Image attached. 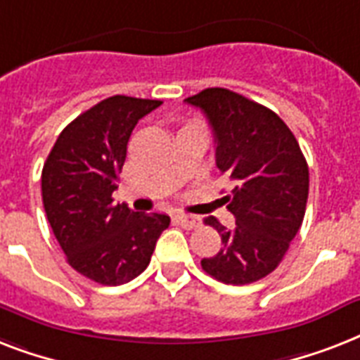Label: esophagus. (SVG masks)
<instances>
[{
  "instance_id": "1",
  "label": "esophagus",
  "mask_w": 360,
  "mask_h": 360,
  "mask_svg": "<svg viewBox=\"0 0 360 360\" xmlns=\"http://www.w3.org/2000/svg\"><path fill=\"white\" fill-rule=\"evenodd\" d=\"M176 221L184 229H195V226L200 225V219L197 215H189V214H176Z\"/></svg>"
}]
</instances>
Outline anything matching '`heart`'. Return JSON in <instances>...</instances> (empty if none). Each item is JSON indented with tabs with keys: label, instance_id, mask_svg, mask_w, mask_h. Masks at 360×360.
<instances>
[{
	"label": "heart",
	"instance_id": "heart-1",
	"mask_svg": "<svg viewBox=\"0 0 360 360\" xmlns=\"http://www.w3.org/2000/svg\"><path fill=\"white\" fill-rule=\"evenodd\" d=\"M189 124H202V122H200V120H197V119H193V120H189L186 126H189Z\"/></svg>",
	"mask_w": 360,
	"mask_h": 360
}]
</instances>
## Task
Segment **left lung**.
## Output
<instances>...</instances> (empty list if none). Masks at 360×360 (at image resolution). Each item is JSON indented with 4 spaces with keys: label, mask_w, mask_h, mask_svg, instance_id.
I'll return each instance as SVG.
<instances>
[{
    "label": "left lung",
    "mask_w": 360,
    "mask_h": 360,
    "mask_svg": "<svg viewBox=\"0 0 360 360\" xmlns=\"http://www.w3.org/2000/svg\"><path fill=\"white\" fill-rule=\"evenodd\" d=\"M186 102L206 115L215 139V163L232 184L223 197L236 219L221 236V251L202 258L208 275L225 284H251L275 269L301 229L309 198V165L297 139L271 109L229 89H204Z\"/></svg>",
    "instance_id": "1"
}]
</instances>
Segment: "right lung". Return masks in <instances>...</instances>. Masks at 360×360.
Wrapping results in <instances>:
<instances>
[{"label": "right lung", "mask_w": 360, "mask_h": 360, "mask_svg": "<svg viewBox=\"0 0 360 360\" xmlns=\"http://www.w3.org/2000/svg\"><path fill=\"white\" fill-rule=\"evenodd\" d=\"M160 100L111 96L59 134L42 169V202L66 262L83 277L119 286L145 271L165 214H141L113 204L135 124Z\"/></svg>", "instance_id": "add662e5"}]
</instances>
